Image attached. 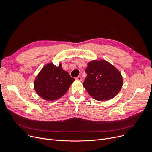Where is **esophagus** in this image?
Instances as JSON below:
<instances>
[{"label":"esophagus","instance_id":"34e87169","mask_svg":"<svg viewBox=\"0 0 152 152\" xmlns=\"http://www.w3.org/2000/svg\"><path fill=\"white\" fill-rule=\"evenodd\" d=\"M76 79L77 81H82V77L81 76H77V77H76Z\"/></svg>","mask_w":152,"mask_h":152}]
</instances>
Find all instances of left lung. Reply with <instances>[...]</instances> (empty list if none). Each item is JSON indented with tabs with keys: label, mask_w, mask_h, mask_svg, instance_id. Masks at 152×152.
<instances>
[{
	"label": "left lung",
	"mask_w": 152,
	"mask_h": 152,
	"mask_svg": "<svg viewBox=\"0 0 152 152\" xmlns=\"http://www.w3.org/2000/svg\"><path fill=\"white\" fill-rule=\"evenodd\" d=\"M86 73L87 76L83 86L96 100L106 101L113 99L123 86V76L120 72L105 60L89 62Z\"/></svg>",
	"instance_id": "8db88e82"
}]
</instances>
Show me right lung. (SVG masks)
Returning <instances> with one entry per match:
<instances>
[{
  "instance_id": "obj_1",
  "label": "right lung",
  "mask_w": 152,
  "mask_h": 152,
  "mask_svg": "<svg viewBox=\"0 0 152 152\" xmlns=\"http://www.w3.org/2000/svg\"><path fill=\"white\" fill-rule=\"evenodd\" d=\"M75 80L66 71L63 69L61 63L56 66L53 63H49L36 77L34 88L44 100L53 101L65 95Z\"/></svg>"
}]
</instances>
